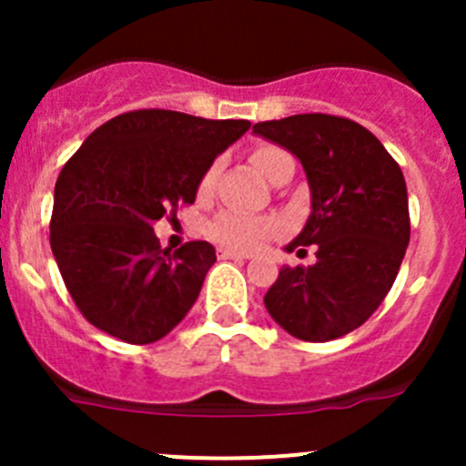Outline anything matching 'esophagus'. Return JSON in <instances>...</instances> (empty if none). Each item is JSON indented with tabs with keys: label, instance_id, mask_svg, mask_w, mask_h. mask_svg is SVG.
<instances>
[{
	"label": "esophagus",
	"instance_id": "34e87169",
	"mask_svg": "<svg viewBox=\"0 0 466 466\" xmlns=\"http://www.w3.org/2000/svg\"><path fill=\"white\" fill-rule=\"evenodd\" d=\"M219 258H236V261H245V258H249V254L233 252V249H219Z\"/></svg>",
	"mask_w": 466,
	"mask_h": 466
}]
</instances>
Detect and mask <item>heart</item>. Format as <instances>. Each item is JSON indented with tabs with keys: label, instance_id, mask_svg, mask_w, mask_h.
I'll return each instance as SVG.
<instances>
[{
	"label": "heart",
	"instance_id": "1",
	"mask_svg": "<svg viewBox=\"0 0 466 466\" xmlns=\"http://www.w3.org/2000/svg\"><path fill=\"white\" fill-rule=\"evenodd\" d=\"M284 151L278 147H258L252 151V166L257 167L258 175L268 179L275 163L284 158ZM214 167H209L200 179V193H208L214 182ZM208 233L214 242H219L226 249L233 252H254L261 245L279 233V224L270 217H257V214L245 212H221L217 214L208 226Z\"/></svg>",
	"mask_w": 466,
	"mask_h": 466
}]
</instances>
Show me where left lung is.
Here are the masks:
<instances>
[{
    "label": "left lung",
    "mask_w": 466,
    "mask_h": 466,
    "mask_svg": "<svg viewBox=\"0 0 466 466\" xmlns=\"http://www.w3.org/2000/svg\"><path fill=\"white\" fill-rule=\"evenodd\" d=\"M254 133L291 151L310 187V217L284 249L317 247L312 266L279 270L263 296L266 310L294 339H340L376 312L409 247L401 167L350 118L296 114L257 123Z\"/></svg>",
    "instance_id": "1"
}]
</instances>
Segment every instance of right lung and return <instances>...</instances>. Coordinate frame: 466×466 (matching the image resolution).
I'll use <instances>...</instances> for the list:
<instances>
[{"label":"right lung","mask_w":466,"mask_h":466,"mask_svg":"<svg viewBox=\"0 0 466 466\" xmlns=\"http://www.w3.org/2000/svg\"><path fill=\"white\" fill-rule=\"evenodd\" d=\"M249 126L167 109L127 111L90 133L67 160L53 193L51 249L93 327L147 345L187 317L217 254L205 240L160 249L154 224L196 200L214 158Z\"/></svg>","instance_id":"obj_1"}]
</instances>
